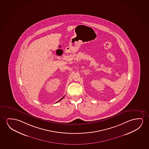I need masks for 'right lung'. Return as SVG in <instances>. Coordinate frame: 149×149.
Listing matches in <instances>:
<instances>
[{"label": "right lung", "instance_id": "1", "mask_svg": "<svg viewBox=\"0 0 149 149\" xmlns=\"http://www.w3.org/2000/svg\"><path fill=\"white\" fill-rule=\"evenodd\" d=\"M65 97V96H63V98H61V99H60V100H58V102H59V101H61V99H63V97Z\"/></svg>", "mask_w": 149, "mask_h": 149}]
</instances>
